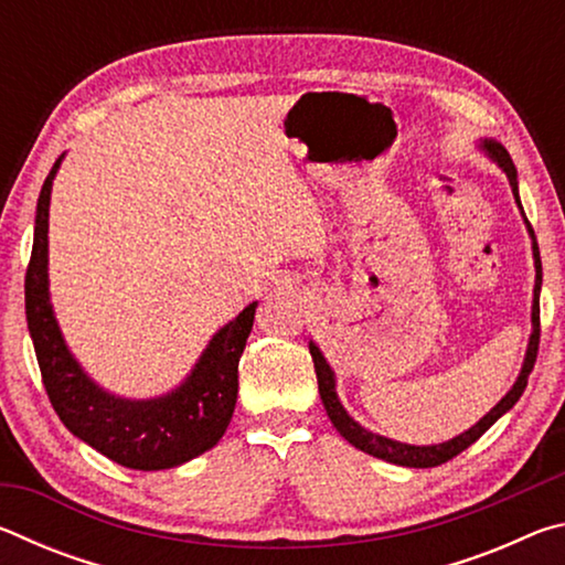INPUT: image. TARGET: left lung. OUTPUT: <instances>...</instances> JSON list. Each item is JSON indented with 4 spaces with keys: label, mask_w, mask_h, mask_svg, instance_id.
<instances>
[{
    "label": "left lung",
    "mask_w": 565,
    "mask_h": 565,
    "mask_svg": "<svg viewBox=\"0 0 565 565\" xmlns=\"http://www.w3.org/2000/svg\"><path fill=\"white\" fill-rule=\"evenodd\" d=\"M481 147L486 154H489L495 164H499L505 177H509V184L513 191V199L515 204H519L521 214H523V206H521V196H519V174H515V167L511 161V154L505 151L499 141L493 139H483ZM523 222L525 228H529L531 234V246H533V264H535V286H533V309H531V323H533V331H531V339H529V349H525V359H523V366H521V374L515 379V384L511 386L509 394H505L499 404H495L489 414H486L481 420H478L476 426L468 428L461 436L451 438V441H444V444H434V446H411V444H401L394 441V438H386V436H379V434H371L369 428H363L361 424H356L349 414L347 408L341 406V401L337 396V379H333V371L323 359V353L319 351V347L313 341H309V351H311V359H313V369H317V379H319V394L323 401V408H327V414L331 418V424L337 426V431L347 438L351 446L361 448L363 454L369 456H376L381 461H388V463H396V466H408V468H434V466H441L446 461H451L454 456H458L461 451H466L468 446L476 444L478 438H481L489 428L499 420L505 411H511L515 406V401L521 398V394L525 391V384H529V376L533 371V363L535 356H539V341H541V306H539V296H541V281H543V269H541V252H539V242H535V234H533V226L529 224V218L523 214Z\"/></svg>",
    "instance_id": "obj_1"
}]
</instances>
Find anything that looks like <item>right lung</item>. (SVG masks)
Listing matches in <instances>:
<instances>
[{
    "mask_svg": "<svg viewBox=\"0 0 565 565\" xmlns=\"http://www.w3.org/2000/svg\"><path fill=\"white\" fill-rule=\"evenodd\" d=\"M44 179L36 202L32 259L24 276L26 327L40 361L42 381L56 416L84 444L134 471H161L202 456L218 444L232 420L238 394V359L254 327L256 301L214 333L202 359L164 396L119 398L84 374L66 349L50 301V196L56 169Z\"/></svg>",
    "mask_w": 565,
    "mask_h": 565,
    "instance_id": "add662e5",
    "label": "right lung"
}]
</instances>
